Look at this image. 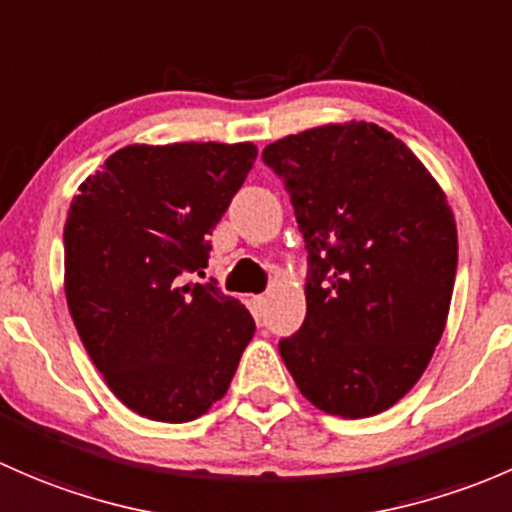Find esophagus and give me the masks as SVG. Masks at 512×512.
I'll use <instances>...</instances> for the list:
<instances>
[{"label": "esophagus", "instance_id": "obj_1", "mask_svg": "<svg viewBox=\"0 0 512 512\" xmlns=\"http://www.w3.org/2000/svg\"><path fill=\"white\" fill-rule=\"evenodd\" d=\"M251 303H254V313L261 315L263 305H266V295H254V300H251Z\"/></svg>", "mask_w": 512, "mask_h": 512}]
</instances>
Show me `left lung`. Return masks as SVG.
Masks as SVG:
<instances>
[{
    "label": "left lung",
    "mask_w": 512,
    "mask_h": 512,
    "mask_svg": "<svg viewBox=\"0 0 512 512\" xmlns=\"http://www.w3.org/2000/svg\"><path fill=\"white\" fill-rule=\"evenodd\" d=\"M308 251L305 320L278 342L305 399L362 419L414 387L444 333L456 221L416 155L372 123L323 125L261 152Z\"/></svg>",
    "instance_id": "left-lung-1"
}]
</instances>
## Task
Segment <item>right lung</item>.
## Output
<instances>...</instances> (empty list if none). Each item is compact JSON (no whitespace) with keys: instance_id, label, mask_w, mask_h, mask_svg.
<instances>
[{"instance_id":"obj_1","label":"right lung","mask_w":512,"mask_h":512,"mask_svg":"<svg viewBox=\"0 0 512 512\" xmlns=\"http://www.w3.org/2000/svg\"><path fill=\"white\" fill-rule=\"evenodd\" d=\"M251 142L128 145L78 187L63 226L66 300L115 397L182 424L229 389L256 323L204 276L212 231L256 160Z\"/></svg>"}]
</instances>
